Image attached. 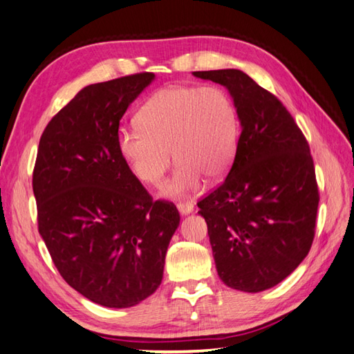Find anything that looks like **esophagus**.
Listing matches in <instances>:
<instances>
[{
    "label": "esophagus",
    "instance_id": "34e87169",
    "mask_svg": "<svg viewBox=\"0 0 354 354\" xmlns=\"http://www.w3.org/2000/svg\"><path fill=\"white\" fill-rule=\"evenodd\" d=\"M193 204L192 202H183V204H178V212L181 213V216H189L190 213H193Z\"/></svg>",
    "mask_w": 354,
    "mask_h": 354
}]
</instances>
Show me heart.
<instances>
[{
  "mask_svg": "<svg viewBox=\"0 0 354 354\" xmlns=\"http://www.w3.org/2000/svg\"><path fill=\"white\" fill-rule=\"evenodd\" d=\"M140 126H122L118 150L140 181L158 185L171 164L178 167L161 193L181 198L202 176H223L234 160L239 120L230 95L216 85L167 86L142 104Z\"/></svg>",
  "mask_w": 354,
  "mask_h": 354,
  "instance_id": "b5f03b06",
  "label": "heart"
}]
</instances>
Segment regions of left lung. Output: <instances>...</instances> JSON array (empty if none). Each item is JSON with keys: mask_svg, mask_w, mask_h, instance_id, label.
<instances>
[{"mask_svg": "<svg viewBox=\"0 0 354 354\" xmlns=\"http://www.w3.org/2000/svg\"><path fill=\"white\" fill-rule=\"evenodd\" d=\"M193 76L228 89L242 129L227 179L198 202L217 274L231 289H270L313 242L319 194L309 145L283 103L246 73Z\"/></svg>", "mask_w": 354, "mask_h": 354, "instance_id": "obj_1", "label": "left lung"}]
</instances>
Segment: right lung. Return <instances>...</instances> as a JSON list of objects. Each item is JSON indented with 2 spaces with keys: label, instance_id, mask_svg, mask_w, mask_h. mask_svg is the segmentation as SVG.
Wrapping results in <instances>:
<instances>
[{
  "label": "right lung",
  "instance_id": "add662e5",
  "mask_svg": "<svg viewBox=\"0 0 354 354\" xmlns=\"http://www.w3.org/2000/svg\"><path fill=\"white\" fill-rule=\"evenodd\" d=\"M155 80L141 73L88 85L51 118L37 149V227L59 274L89 301L126 309L161 284L179 227L118 150L120 120Z\"/></svg>",
  "mask_w": 354,
  "mask_h": 354
}]
</instances>
